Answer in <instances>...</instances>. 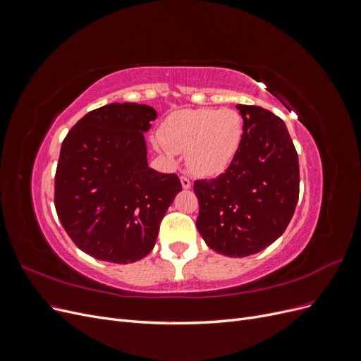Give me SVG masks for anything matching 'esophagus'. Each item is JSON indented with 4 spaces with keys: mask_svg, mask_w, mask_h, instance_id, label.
<instances>
[{
    "mask_svg": "<svg viewBox=\"0 0 361 361\" xmlns=\"http://www.w3.org/2000/svg\"><path fill=\"white\" fill-rule=\"evenodd\" d=\"M180 183H182V188H185V190H188V188H191V185H192V182H191V179L188 178V176H180Z\"/></svg>",
    "mask_w": 361,
    "mask_h": 361,
    "instance_id": "obj_1",
    "label": "esophagus"
}]
</instances>
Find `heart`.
Segmentation results:
<instances>
[{
  "mask_svg": "<svg viewBox=\"0 0 361 361\" xmlns=\"http://www.w3.org/2000/svg\"><path fill=\"white\" fill-rule=\"evenodd\" d=\"M244 120L233 108H197L171 116L157 147L171 157L187 152L190 170L212 176L228 167L241 146Z\"/></svg>",
  "mask_w": 361,
  "mask_h": 361,
  "instance_id": "heart-1",
  "label": "heart"
}]
</instances>
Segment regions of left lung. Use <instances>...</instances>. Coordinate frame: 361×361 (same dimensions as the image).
I'll return each mask as SVG.
<instances>
[{
	"instance_id": "obj_1",
	"label": "left lung",
	"mask_w": 361,
	"mask_h": 361,
	"mask_svg": "<svg viewBox=\"0 0 361 361\" xmlns=\"http://www.w3.org/2000/svg\"><path fill=\"white\" fill-rule=\"evenodd\" d=\"M244 134L231 166L194 180L197 231L228 257L259 253L286 231L300 195L298 154L283 120L257 105H236Z\"/></svg>"
}]
</instances>
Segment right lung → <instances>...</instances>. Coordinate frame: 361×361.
<instances>
[{
    "label": "right lung",
    "instance_id": "obj_1",
    "mask_svg": "<svg viewBox=\"0 0 361 361\" xmlns=\"http://www.w3.org/2000/svg\"><path fill=\"white\" fill-rule=\"evenodd\" d=\"M155 118L147 105L108 104L87 113L63 140L54 203L84 253L130 264L154 248L161 220L182 191L176 173L147 166L143 133Z\"/></svg>",
    "mask_w": 361,
    "mask_h": 361
}]
</instances>
